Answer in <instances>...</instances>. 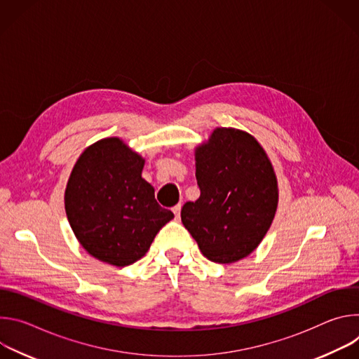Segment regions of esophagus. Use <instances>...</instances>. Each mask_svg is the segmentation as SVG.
<instances>
[{
    "instance_id": "1",
    "label": "esophagus",
    "mask_w": 359,
    "mask_h": 359,
    "mask_svg": "<svg viewBox=\"0 0 359 359\" xmlns=\"http://www.w3.org/2000/svg\"><path fill=\"white\" fill-rule=\"evenodd\" d=\"M180 209H182V204L179 203V204H176V206L172 209L173 210V213H175V216H176V219H179L180 217Z\"/></svg>"
}]
</instances>
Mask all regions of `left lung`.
<instances>
[{
    "mask_svg": "<svg viewBox=\"0 0 359 359\" xmlns=\"http://www.w3.org/2000/svg\"><path fill=\"white\" fill-rule=\"evenodd\" d=\"M196 180L200 197L183 204L184 227L210 262L244 259L277 210V179L264 149L245 132L217 128L196 149Z\"/></svg>",
    "mask_w": 359,
    "mask_h": 359,
    "instance_id": "obj_1",
    "label": "left lung"
}]
</instances>
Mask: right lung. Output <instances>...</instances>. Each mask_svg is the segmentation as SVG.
I'll return each mask as SVG.
<instances>
[{"mask_svg":"<svg viewBox=\"0 0 359 359\" xmlns=\"http://www.w3.org/2000/svg\"><path fill=\"white\" fill-rule=\"evenodd\" d=\"M144 161L121 139H102L78 159L65 191L69 224L95 259L125 267L142 259L175 216L142 179Z\"/></svg>","mask_w":359,"mask_h":359,"instance_id":"obj_1","label":"right lung"}]
</instances>
